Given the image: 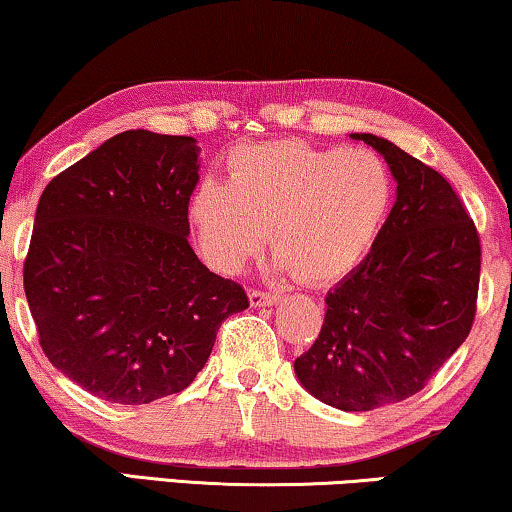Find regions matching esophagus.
<instances>
[{
    "label": "esophagus",
    "instance_id": "1",
    "mask_svg": "<svg viewBox=\"0 0 512 512\" xmlns=\"http://www.w3.org/2000/svg\"><path fill=\"white\" fill-rule=\"evenodd\" d=\"M248 299H250V306L259 308V306H271V304H276V301L280 299V294H276V292H264V290H250Z\"/></svg>",
    "mask_w": 512,
    "mask_h": 512
}]
</instances>
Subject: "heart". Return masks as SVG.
Here are the masks:
<instances>
[{"label":"heart","instance_id":"b5f03b06","mask_svg":"<svg viewBox=\"0 0 512 512\" xmlns=\"http://www.w3.org/2000/svg\"><path fill=\"white\" fill-rule=\"evenodd\" d=\"M394 178L373 150L264 141L236 148L227 183L206 178L190 201L201 257L234 276L262 250L304 283H334L369 255L392 211Z\"/></svg>","mask_w":512,"mask_h":512}]
</instances>
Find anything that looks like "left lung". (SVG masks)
<instances>
[{
	"label": "left lung",
	"mask_w": 512,
	"mask_h": 512,
	"mask_svg": "<svg viewBox=\"0 0 512 512\" xmlns=\"http://www.w3.org/2000/svg\"><path fill=\"white\" fill-rule=\"evenodd\" d=\"M352 139L385 157L397 201L371 253L325 297L320 336L294 371L315 399L359 413L413 397L466 341L480 236L436 169L380 136Z\"/></svg>",
	"instance_id": "1"
}]
</instances>
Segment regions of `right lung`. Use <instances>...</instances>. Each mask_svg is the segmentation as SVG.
Returning a JSON list of instances; mask_svg holds the SVG:
<instances>
[{"instance_id":"1","label":"right lung","mask_w":512,"mask_h":512,"mask_svg":"<svg viewBox=\"0 0 512 512\" xmlns=\"http://www.w3.org/2000/svg\"><path fill=\"white\" fill-rule=\"evenodd\" d=\"M197 171L192 136L129 129L41 194L25 297L50 364L99 399L183 392L225 318L250 306L187 243Z\"/></svg>"}]
</instances>
